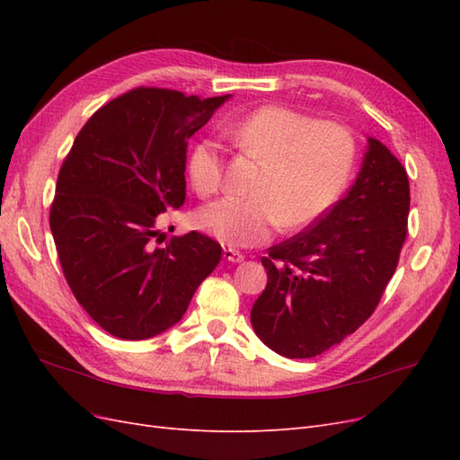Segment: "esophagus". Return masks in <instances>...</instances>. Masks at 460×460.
<instances>
[{
    "mask_svg": "<svg viewBox=\"0 0 460 460\" xmlns=\"http://www.w3.org/2000/svg\"><path fill=\"white\" fill-rule=\"evenodd\" d=\"M225 259L230 261V262H243L245 255L240 253V252H235V249H232V247H225Z\"/></svg>",
    "mask_w": 460,
    "mask_h": 460,
    "instance_id": "1",
    "label": "esophagus"
}]
</instances>
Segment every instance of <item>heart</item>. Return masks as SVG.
Here are the masks:
<instances>
[{
  "mask_svg": "<svg viewBox=\"0 0 460 460\" xmlns=\"http://www.w3.org/2000/svg\"><path fill=\"white\" fill-rule=\"evenodd\" d=\"M226 134L262 163L255 198H222L198 213L199 228L228 247L261 245L280 225H309L340 198L355 163L349 130L286 107H262L228 124ZM188 172L199 196H213L222 184L220 146L208 137L193 144Z\"/></svg>",
  "mask_w": 460,
  "mask_h": 460,
  "instance_id": "b5f03b06",
  "label": "heart"
}]
</instances>
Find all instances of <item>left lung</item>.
<instances>
[{
    "label": "left lung",
    "instance_id": "1",
    "mask_svg": "<svg viewBox=\"0 0 460 460\" xmlns=\"http://www.w3.org/2000/svg\"><path fill=\"white\" fill-rule=\"evenodd\" d=\"M355 184L314 226L269 249V282L253 303L261 341L288 358L338 345L374 313L407 235V171L376 137Z\"/></svg>",
    "mask_w": 460,
    "mask_h": 460
}]
</instances>
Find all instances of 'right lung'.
I'll return each mask as SVG.
<instances>
[{"instance_id": "obj_1", "label": "right lung", "mask_w": 460, "mask_h": 460, "mask_svg": "<svg viewBox=\"0 0 460 460\" xmlns=\"http://www.w3.org/2000/svg\"><path fill=\"white\" fill-rule=\"evenodd\" d=\"M228 97L130 90L95 111L63 161L55 247L76 301L111 336L147 340L174 326L222 257L199 232L161 247L157 222L184 205L188 140Z\"/></svg>"}]
</instances>
